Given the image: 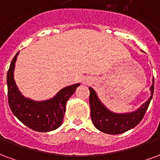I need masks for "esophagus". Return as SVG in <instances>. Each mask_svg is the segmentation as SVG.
Here are the masks:
<instances>
[{
	"mask_svg": "<svg viewBox=\"0 0 160 160\" xmlns=\"http://www.w3.org/2000/svg\"><path fill=\"white\" fill-rule=\"evenodd\" d=\"M90 82H91V79L89 78L85 79L84 81H83V83H84V84H89Z\"/></svg>",
	"mask_w": 160,
	"mask_h": 160,
	"instance_id": "obj_1",
	"label": "esophagus"
}]
</instances>
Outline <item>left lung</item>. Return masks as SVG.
Returning <instances> with one entry per match:
<instances>
[{
	"label": "left lung",
	"instance_id": "1",
	"mask_svg": "<svg viewBox=\"0 0 160 160\" xmlns=\"http://www.w3.org/2000/svg\"><path fill=\"white\" fill-rule=\"evenodd\" d=\"M154 78L152 79V84L150 88L151 96L148 101H146L137 110L129 113H114L111 112L102 104L98 99L95 91L89 87V106L91 113L92 122L96 129L102 132L118 135L128 131L129 129L136 127L141 122L148 110L149 103L152 100L154 89Z\"/></svg>",
	"mask_w": 160,
	"mask_h": 160
}]
</instances>
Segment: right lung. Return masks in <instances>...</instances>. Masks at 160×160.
I'll use <instances>...</instances> for the list:
<instances>
[{"label":"right lung","mask_w":160,"mask_h":160,"mask_svg":"<svg viewBox=\"0 0 160 160\" xmlns=\"http://www.w3.org/2000/svg\"><path fill=\"white\" fill-rule=\"evenodd\" d=\"M13 57L7 75L8 104L19 121L38 132H48L59 128L63 123L68 99L76 91L79 83L66 87L50 100L35 101L24 97L15 83L13 72L17 56Z\"/></svg>","instance_id":"obj_1"}]
</instances>
